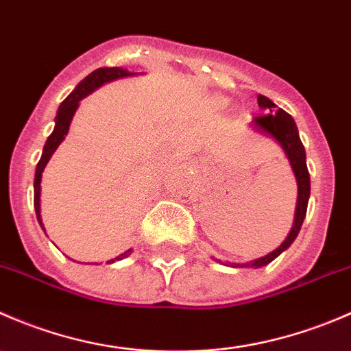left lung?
I'll list each match as a JSON object with an SVG mask.
<instances>
[{"instance_id": "8db88e82", "label": "left lung", "mask_w": 351, "mask_h": 351, "mask_svg": "<svg viewBox=\"0 0 351 351\" xmlns=\"http://www.w3.org/2000/svg\"><path fill=\"white\" fill-rule=\"evenodd\" d=\"M258 107L265 110V115L256 117V119L251 122V127H253L256 132L277 141L278 146L284 149L287 159H289L293 175H295V180H297L295 217H293V226L292 229H290L289 236L285 238V241L282 243L277 250L265 254V256L256 258V260L253 261H247V263H231V261L222 263L221 260H215L214 258L217 263L228 265V267H232V268L265 267V265L271 263L278 254L284 253L287 247L295 241L297 234H299L300 228H302V222L304 219H306V212H307V202H309V195H311V178H309V171H307V165H306V149H304L302 143H300L299 130H297L295 122H293V119L285 112V110L278 108L270 98L263 97V95H258Z\"/></svg>"}]
</instances>
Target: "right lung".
Returning a JSON list of instances; mask_svg holds the SVG:
<instances>
[{"instance_id": "obj_1", "label": "right lung", "mask_w": 351, "mask_h": 351, "mask_svg": "<svg viewBox=\"0 0 351 351\" xmlns=\"http://www.w3.org/2000/svg\"><path fill=\"white\" fill-rule=\"evenodd\" d=\"M137 73H130L129 69H123V67H100V69H95L93 73L88 74L73 91H71L69 97L59 105L58 115H56V125L54 130H52L51 136L45 141L44 151H42L40 161L37 162V168H35V180H34V207L35 214H37L38 224L44 229V224H42L40 217V182H42V173H44V168L47 166L49 159L54 154V151L58 149L59 144L66 139L67 132H69L71 120H73L74 113H76L77 107H80V101L83 100L84 97H88L90 93H93L97 88H100L101 84L110 83V81H115L119 77H127V76H136ZM45 232V229H44ZM132 253V250H127L125 253H122L120 256L113 258V260H108L107 263H115V261L123 260L129 254Z\"/></svg>"}]
</instances>
